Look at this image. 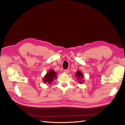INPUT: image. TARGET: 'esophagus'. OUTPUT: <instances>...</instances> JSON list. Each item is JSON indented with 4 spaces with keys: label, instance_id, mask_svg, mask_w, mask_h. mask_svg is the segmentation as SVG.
<instances>
[{
    "label": "esophagus",
    "instance_id": "esophagus-1",
    "mask_svg": "<svg viewBox=\"0 0 125 125\" xmlns=\"http://www.w3.org/2000/svg\"><path fill=\"white\" fill-rule=\"evenodd\" d=\"M69 71L70 70L69 69H66V70H64V72H65V73H69Z\"/></svg>",
    "mask_w": 125,
    "mask_h": 125
}]
</instances>
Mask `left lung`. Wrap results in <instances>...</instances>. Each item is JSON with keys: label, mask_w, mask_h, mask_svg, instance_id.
<instances>
[{"label": "left lung", "mask_w": 125, "mask_h": 125, "mask_svg": "<svg viewBox=\"0 0 125 125\" xmlns=\"http://www.w3.org/2000/svg\"><path fill=\"white\" fill-rule=\"evenodd\" d=\"M75 77L77 78L78 81H79V83L80 84H82L84 82V80H83V79L84 78V75L80 70H78L76 72V73H75Z\"/></svg>", "instance_id": "8db88e82"}]
</instances>
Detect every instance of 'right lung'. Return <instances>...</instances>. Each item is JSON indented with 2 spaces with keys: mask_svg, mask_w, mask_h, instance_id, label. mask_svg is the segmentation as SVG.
Listing matches in <instances>:
<instances>
[{
  "mask_svg": "<svg viewBox=\"0 0 125 125\" xmlns=\"http://www.w3.org/2000/svg\"><path fill=\"white\" fill-rule=\"evenodd\" d=\"M56 73L54 70H50L43 79V82L47 84H51L54 79L56 78Z\"/></svg>",
  "mask_w": 125,
  "mask_h": 125,
  "instance_id": "obj_1",
  "label": "right lung"
}]
</instances>
